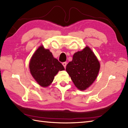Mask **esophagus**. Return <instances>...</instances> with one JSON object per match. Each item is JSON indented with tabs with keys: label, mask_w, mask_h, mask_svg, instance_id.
Masks as SVG:
<instances>
[{
	"label": "esophagus",
	"mask_w": 128,
	"mask_h": 128,
	"mask_svg": "<svg viewBox=\"0 0 128 128\" xmlns=\"http://www.w3.org/2000/svg\"><path fill=\"white\" fill-rule=\"evenodd\" d=\"M62 66H64V67L65 68H66V62H62Z\"/></svg>",
	"instance_id": "1"
}]
</instances>
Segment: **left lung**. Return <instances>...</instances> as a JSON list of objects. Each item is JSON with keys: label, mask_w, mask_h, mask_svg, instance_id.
Instances as JSON below:
<instances>
[{"label": "left lung", "mask_w": 128, "mask_h": 128, "mask_svg": "<svg viewBox=\"0 0 128 128\" xmlns=\"http://www.w3.org/2000/svg\"><path fill=\"white\" fill-rule=\"evenodd\" d=\"M100 68L97 57L88 46L74 53L72 60L67 64L66 71L80 90H86L96 80Z\"/></svg>", "instance_id": "left-lung-1"}]
</instances>
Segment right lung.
<instances>
[{"label": "right lung", "mask_w": 128, "mask_h": 128, "mask_svg": "<svg viewBox=\"0 0 128 128\" xmlns=\"http://www.w3.org/2000/svg\"><path fill=\"white\" fill-rule=\"evenodd\" d=\"M29 68L34 80L44 88L50 85L59 71L65 69L50 50H46L43 46H40L32 56Z\"/></svg>", "instance_id": "right-lung-1"}]
</instances>
